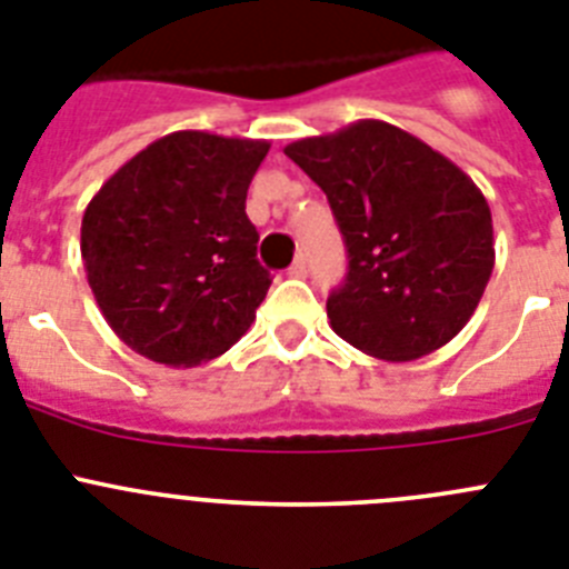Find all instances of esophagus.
Instances as JSON below:
<instances>
[{
	"mask_svg": "<svg viewBox=\"0 0 569 569\" xmlns=\"http://www.w3.org/2000/svg\"><path fill=\"white\" fill-rule=\"evenodd\" d=\"M288 273L293 276V279H305V276H308V259H305V256H296Z\"/></svg>",
	"mask_w": 569,
	"mask_h": 569,
	"instance_id": "obj_1",
	"label": "esophagus"
}]
</instances>
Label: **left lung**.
<instances>
[{
  "instance_id": "obj_1",
  "label": "left lung",
  "mask_w": 569,
  "mask_h": 569,
  "mask_svg": "<svg viewBox=\"0 0 569 569\" xmlns=\"http://www.w3.org/2000/svg\"><path fill=\"white\" fill-rule=\"evenodd\" d=\"M284 153L325 190L347 248L330 328L385 361L433 353L479 308L496 264L485 193L413 133L361 119Z\"/></svg>"
}]
</instances>
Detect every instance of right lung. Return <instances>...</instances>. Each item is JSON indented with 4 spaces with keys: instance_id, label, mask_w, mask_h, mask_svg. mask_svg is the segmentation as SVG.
Segmentation results:
<instances>
[{
    "instance_id": "obj_1",
    "label": "right lung",
    "mask_w": 569,
    "mask_h": 569,
    "mask_svg": "<svg viewBox=\"0 0 569 569\" xmlns=\"http://www.w3.org/2000/svg\"><path fill=\"white\" fill-rule=\"evenodd\" d=\"M264 139L176 130L124 162L82 216V261L104 321L139 356L196 367L256 319L270 273L244 213Z\"/></svg>"
}]
</instances>
